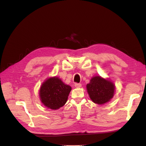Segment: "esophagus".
<instances>
[{"label":"esophagus","mask_w":146,"mask_h":146,"mask_svg":"<svg viewBox=\"0 0 146 146\" xmlns=\"http://www.w3.org/2000/svg\"><path fill=\"white\" fill-rule=\"evenodd\" d=\"M75 86H76V88H80L82 86V84L80 83H75Z\"/></svg>","instance_id":"34e87169"}]
</instances>
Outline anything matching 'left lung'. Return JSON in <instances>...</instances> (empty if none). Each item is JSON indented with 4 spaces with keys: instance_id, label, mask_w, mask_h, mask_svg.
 Wrapping results in <instances>:
<instances>
[{
    "instance_id": "1",
    "label": "left lung",
    "mask_w": 146,
    "mask_h": 146,
    "mask_svg": "<svg viewBox=\"0 0 146 146\" xmlns=\"http://www.w3.org/2000/svg\"><path fill=\"white\" fill-rule=\"evenodd\" d=\"M86 90L94 103L102 105L113 98L115 86L112 82L107 79H104L100 76H95L91 79L90 83L87 84Z\"/></svg>"
}]
</instances>
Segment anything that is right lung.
<instances>
[{
  "label": "right lung",
  "instance_id": "1",
  "mask_svg": "<svg viewBox=\"0 0 146 146\" xmlns=\"http://www.w3.org/2000/svg\"><path fill=\"white\" fill-rule=\"evenodd\" d=\"M71 87L56 77L47 78L39 90L41 102L48 108L56 110L63 107L68 100Z\"/></svg>",
  "mask_w": 146,
  "mask_h": 146
}]
</instances>
